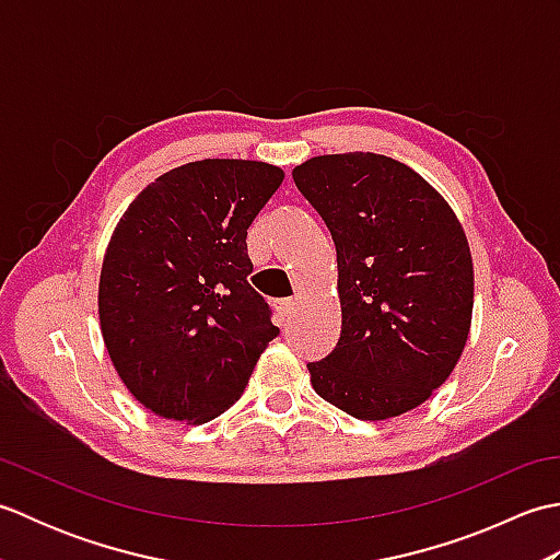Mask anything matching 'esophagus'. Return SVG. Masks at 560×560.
I'll return each instance as SVG.
<instances>
[{"mask_svg": "<svg viewBox=\"0 0 560 560\" xmlns=\"http://www.w3.org/2000/svg\"><path fill=\"white\" fill-rule=\"evenodd\" d=\"M277 311H279L283 323H289V319H291L293 313H295V303H293V301H283V303H279Z\"/></svg>", "mask_w": 560, "mask_h": 560, "instance_id": "esophagus-1", "label": "esophagus"}]
</instances>
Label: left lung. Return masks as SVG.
Masks as SVG:
<instances>
[{
  "label": "left lung",
  "instance_id": "left-lung-1",
  "mask_svg": "<svg viewBox=\"0 0 560 560\" xmlns=\"http://www.w3.org/2000/svg\"><path fill=\"white\" fill-rule=\"evenodd\" d=\"M337 247L341 335L307 363L313 389L361 421L419 407L469 339L474 265L455 211L423 177L380 153H327L293 168Z\"/></svg>",
  "mask_w": 560,
  "mask_h": 560
}]
</instances>
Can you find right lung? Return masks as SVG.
I'll use <instances>...</instances> for the list:
<instances>
[{"label":"right lung","instance_id":"right-lung-1","mask_svg":"<svg viewBox=\"0 0 560 560\" xmlns=\"http://www.w3.org/2000/svg\"><path fill=\"white\" fill-rule=\"evenodd\" d=\"M281 183L265 161H192L159 175L117 221L98 281L101 335L151 413L217 419L279 335L247 281L245 237Z\"/></svg>","mask_w":560,"mask_h":560}]
</instances>
